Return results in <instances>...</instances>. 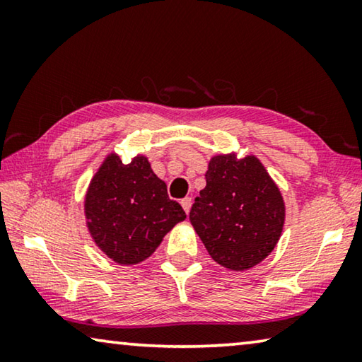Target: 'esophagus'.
I'll return each mask as SVG.
<instances>
[{"label":"esophagus","mask_w":362,"mask_h":362,"mask_svg":"<svg viewBox=\"0 0 362 362\" xmlns=\"http://www.w3.org/2000/svg\"><path fill=\"white\" fill-rule=\"evenodd\" d=\"M180 204H182V207H183V211H185L187 214L189 212V207H192V198H183L182 201H180Z\"/></svg>","instance_id":"1"}]
</instances>
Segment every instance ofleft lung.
I'll return each instance as SVG.
<instances>
[{
  "label": "left lung",
  "instance_id": "left-lung-1",
  "mask_svg": "<svg viewBox=\"0 0 362 362\" xmlns=\"http://www.w3.org/2000/svg\"><path fill=\"white\" fill-rule=\"evenodd\" d=\"M284 220L283 194L259 158H211L189 222L214 262L233 272L255 267L276 247Z\"/></svg>",
  "mask_w": 362,
  "mask_h": 362
}]
</instances>
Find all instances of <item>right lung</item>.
Here are the masks:
<instances>
[{
    "label": "right lung",
    "mask_w": 362,
    "mask_h": 362,
    "mask_svg": "<svg viewBox=\"0 0 362 362\" xmlns=\"http://www.w3.org/2000/svg\"><path fill=\"white\" fill-rule=\"evenodd\" d=\"M86 226L108 259L136 265L148 259L174 226L187 218L182 206L153 173L148 158L124 164L110 153L97 169L84 198Z\"/></svg>",
    "instance_id": "add662e5"
}]
</instances>
